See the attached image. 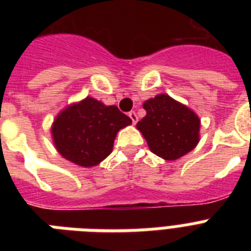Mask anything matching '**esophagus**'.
<instances>
[{"label":"esophagus","instance_id":"esophagus-1","mask_svg":"<svg viewBox=\"0 0 251 251\" xmlns=\"http://www.w3.org/2000/svg\"><path fill=\"white\" fill-rule=\"evenodd\" d=\"M129 117L131 118V121H133V124H134V125H135V124H137V122H138L137 113H135L134 110H131V112H130V113H129Z\"/></svg>","mask_w":251,"mask_h":251}]
</instances>
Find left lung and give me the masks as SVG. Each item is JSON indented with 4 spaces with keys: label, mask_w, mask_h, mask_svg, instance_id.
<instances>
[{
    "label": "left lung",
    "mask_w": 251,
    "mask_h": 251,
    "mask_svg": "<svg viewBox=\"0 0 251 251\" xmlns=\"http://www.w3.org/2000/svg\"><path fill=\"white\" fill-rule=\"evenodd\" d=\"M147 114L137 124L150 150L165 160H177L199 141L198 116L168 95H157L143 104Z\"/></svg>",
    "instance_id": "1"
}]
</instances>
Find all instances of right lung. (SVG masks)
<instances>
[{"label": "right lung", "instance_id": "1", "mask_svg": "<svg viewBox=\"0 0 251 251\" xmlns=\"http://www.w3.org/2000/svg\"><path fill=\"white\" fill-rule=\"evenodd\" d=\"M130 124V117L116 105L86 98L57 116L53 141L65 159L80 167H94L112 152L118 130Z\"/></svg>", "mask_w": 251, "mask_h": 251}]
</instances>
